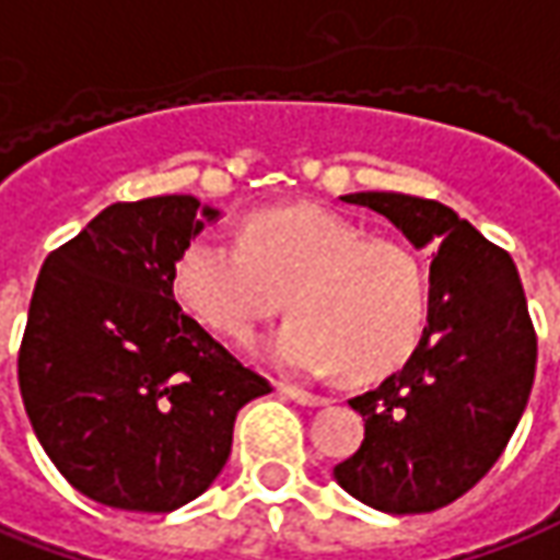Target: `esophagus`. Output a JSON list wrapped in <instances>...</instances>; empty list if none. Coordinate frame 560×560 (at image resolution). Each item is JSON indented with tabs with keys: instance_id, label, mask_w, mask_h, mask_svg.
Returning <instances> with one entry per match:
<instances>
[{
	"instance_id": "34e87169",
	"label": "esophagus",
	"mask_w": 560,
	"mask_h": 560,
	"mask_svg": "<svg viewBox=\"0 0 560 560\" xmlns=\"http://www.w3.org/2000/svg\"><path fill=\"white\" fill-rule=\"evenodd\" d=\"M279 392L284 398H291L296 405H303V408H325L328 405V398L325 395H315V392L300 389V386H279Z\"/></svg>"
}]
</instances>
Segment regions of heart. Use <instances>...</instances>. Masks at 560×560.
I'll use <instances>...</instances> for the list:
<instances>
[{"label": "heart", "mask_w": 560, "mask_h": 560, "mask_svg": "<svg viewBox=\"0 0 560 560\" xmlns=\"http://www.w3.org/2000/svg\"><path fill=\"white\" fill-rule=\"evenodd\" d=\"M171 294L201 328L254 343L288 306L296 318L266 343L288 374L380 380L408 364L429 322L423 260L389 235L322 205H281L245 217L238 242L196 232L171 266Z\"/></svg>", "instance_id": "1"}]
</instances>
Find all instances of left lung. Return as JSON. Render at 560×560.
Here are the masks:
<instances>
[{"instance_id": "obj_1", "label": "left lung", "mask_w": 560, "mask_h": 560, "mask_svg": "<svg viewBox=\"0 0 560 560\" xmlns=\"http://www.w3.org/2000/svg\"><path fill=\"white\" fill-rule=\"evenodd\" d=\"M343 201L383 214L435 257L423 343L398 374L349 401L364 417V441L334 478L380 512H435L488 475L527 408L536 334L518 269L441 201L405 192Z\"/></svg>"}]
</instances>
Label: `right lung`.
<instances>
[{"label": "right lung", "instance_id": "obj_1", "mask_svg": "<svg viewBox=\"0 0 560 560\" xmlns=\"http://www.w3.org/2000/svg\"><path fill=\"white\" fill-rule=\"evenodd\" d=\"M220 211L116 201L42 264L18 380L57 471L94 503L174 512L214 485L235 413L269 389L171 294V266Z\"/></svg>", "mask_w": 560, "mask_h": 560}]
</instances>
